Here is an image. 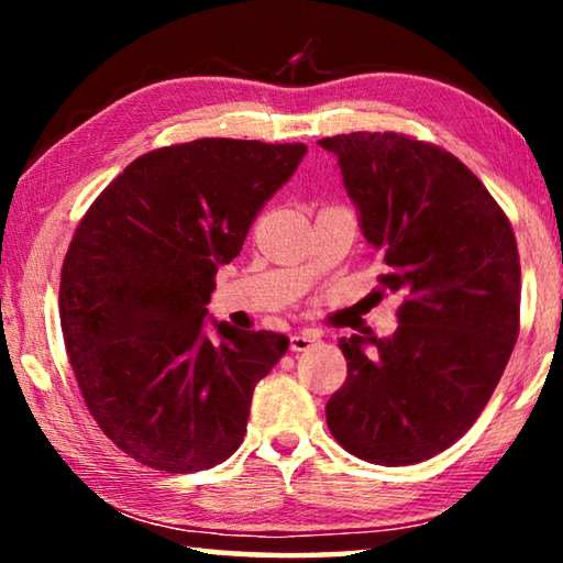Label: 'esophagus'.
<instances>
[{
	"label": "esophagus",
	"mask_w": 563,
	"mask_h": 563,
	"mask_svg": "<svg viewBox=\"0 0 563 563\" xmlns=\"http://www.w3.org/2000/svg\"><path fill=\"white\" fill-rule=\"evenodd\" d=\"M316 345H320V338L310 335V332H295V335H290V350L292 352H305V350H310Z\"/></svg>",
	"instance_id": "obj_1"
}]
</instances>
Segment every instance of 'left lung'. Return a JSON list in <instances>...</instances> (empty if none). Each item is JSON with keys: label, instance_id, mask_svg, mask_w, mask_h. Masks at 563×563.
Instances as JSON below:
<instances>
[{"label": "left lung", "instance_id": "1", "mask_svg": "<svg viewBox=\"0 0 563 563\" xmlns=\"http://www.w3.org/2000/svg\"><path fill=\"white\" fill-rule=\"evenodd\" d=\"M338 156L360 231L402 292L395 335L340 340L347 379L325 407L357 460L402 466L444 452L487 407L519 335L517 238L460 158L402 133H342Z\"/></svg>", "mask_w": 563, "mask_h": 563}]
</instances>
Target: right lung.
<instances>
[{
    "mask_svg": "<svg viewBox=\"0 0 563 563\" xmlns=\"http://www.w3.org/2000/svg\"><path fill=\"white\" fill-rule=\"evenodd\" d=\"M305 144L198 139L151 151L91 203L62 268L59 318L101 432L168 474L211 470L243 442L253 389L290 340L211 320L216 273L295 174Z\"/></svg>",
    "mask_w": 563,
    "mask_h": 563,
    "instance_id": "1",
    "label": "right lung"
}]
</instances>
